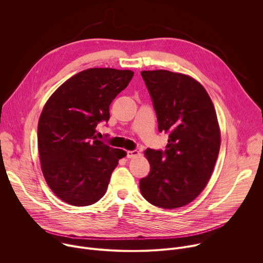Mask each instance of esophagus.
<instances>
[{
  "instance_id": "1",
  "label": "esophagus",
  "mask_w": 263,
  "mask_h": 263,
  "mask_svg": "<svg viewBox=\"0 0 263 263\" xmlns=\"http://www.w3.org/2000/svg\"><path fill=\"white\" fill-rule=\"evenodd\" d=\"M139 152L137 151V149H134V151H128L127 152V158H134V157H137L139 156Z\"/></svg>"
}]
</instances>
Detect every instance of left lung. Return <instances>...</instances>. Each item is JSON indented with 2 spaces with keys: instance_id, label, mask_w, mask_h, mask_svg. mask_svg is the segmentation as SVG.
<instances>
[{
  "instance_id": "obj_1",
  "label": "left lung",
  "mask_w": 263,
  "mask_h": 263,
  "mask_svg": "<svg viewBox=\"0 0 263 263\" xmlns=\"http://www.w3.org/2000/svg\"><path fill=\"white\" fill-rule=\"evenodd\" d=\"M141 76L168 143L164 153L145 151L151 170L139 181L140 193L157 207L179 208L204 191L213 172L220 146L216 112L206 89L189 74L157 69Z\"/></svg>"
}]
</instances>
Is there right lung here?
I'll return each mask as SVG.
<instances>
[{
	"instance_id": "1",
	"label": "right lung",
	"mask_w": 263,
	"mask_h": 263,
	"mask_svg": "<svg viewBox=\"0 0 263 263\" xmlns=\"http://www.w3.org/2000/svg\"><path fill=\"white\" fill-rule=\"evenodd\" d=\"M133 74L130 69L88 68L66 80L45 104L37 128L40 160L49 187L63 202H98L127 155L97 139L96 128L108 122L111 102Z\"/></svg>"
}]
</instances>
